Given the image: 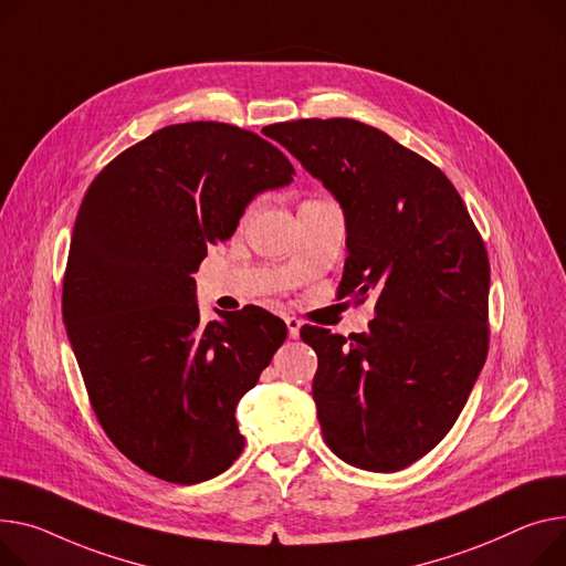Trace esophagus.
I'll return each instance as SVG.
<instances>
[{
	"mask_svg": "<svg viewBox=\"0 0 566 566\" xmlns=\"http://www.w3.org/2000/svg\"><path fill=\"white\" fill-rule=\"evenodd\" d=\"M284 323H286L289 336H291V338H297V336H300V321H297L295 316H286V318H284Z\"/></svg>",
	"mask_w": 566,
	"mask_h": 566,
	"instance_id": "34e87169",
	"label": "esophagus"
}]
</instances>
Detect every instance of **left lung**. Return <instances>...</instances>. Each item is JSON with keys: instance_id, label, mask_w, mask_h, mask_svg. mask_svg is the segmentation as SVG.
<instances>
[{"instance_id": "obj_1", "label": "left lung", "mask_w": 566, "mask_h": 566, "mask_svg": "<svg viewBox=\"0 0 566 566\" xmlns=\"http://www.w3.org/2000/svg\"><path fill=\"white\" fill-rule=\"evenodd\" d=\"M342 205L348 259L338 297H375L361 334L305 325L314 400L336 458L400 471L448 434L489 350V259L450 179L389 134L348 118L271 125Z\"/></svg>"}]
</instances>
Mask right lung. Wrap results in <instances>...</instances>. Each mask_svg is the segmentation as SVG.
<instances>
[{"mask_svg":"<svg viewBox=\"0 0 566 566\" xmlns=\"http://www.w3.org/2000/svg\"><path fill=\"white\" fill-rule=\"evenodd\" d=\"M254 132L170 125L88 186L70 241L63 323L95 417L136 467L175 484L228 471L243 450L237 405L286 325L261 307L200 321L207 248L230 239L254 196L293 181Z\"/></svg>","mask_w":566,"mask_h":566,"instance_id":"add662e5","label":"right lung"}]
</instances>
